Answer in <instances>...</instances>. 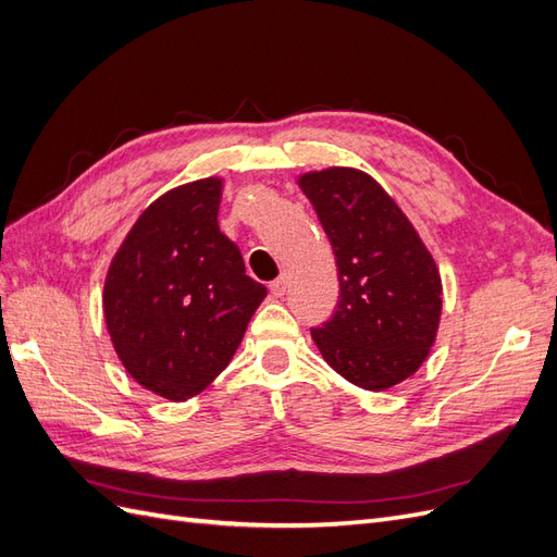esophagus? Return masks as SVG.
Masks as SVG:
<instances>
[{
    "label": "esophagus",
    "instance_id": "1",
    "mask_svg": "<svg viewBox=\"0 0 557 557\" xmlns=\"http://www.w3.org/2000/svg\"><path fill=\"white\" fill-rule=\"evenodd\" d=\"M285 288H288V276H285V274H281L276 281L269 283V290H272L274 297L285 295Z\"/></svg>",
    "mask_w": 557,
    "mask_h": 557
}]
</instances>
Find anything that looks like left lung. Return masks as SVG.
I'll use <instances>...</instances> for the list:
<instances>
[{"instance_id":"8db88e82","label":"left lung","mask_w":557,"mask_h":557,"mask_svg":"<svg viewBox=\"0 0 557 557\" xmlns=\"http://www.w3.org/2000/svg\"><path fill=\"white\" fill-rule=\"evenodd\" d=\"M334 250L339 305L311 330L325 362L352 385L387 391L425 362L442 318V276L381 185L352 166L297 178Z\"/></svg>"}]
</instances>
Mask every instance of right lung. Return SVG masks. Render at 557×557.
<instances>
[{"label":"right lung","mask_w":557,"mask_h":557,"mask_svg":"<svg viewBox=\"0 0 557 557\" xmlns=\"http://www.w3.org/2000/svg\"><path fill=\"white\" fill-rule=\"evenodd\" d=\"M223 181L164 193L132 225L104 281V320L127 374L146 391L185 401L237 352L267 297L246 276L242 250L218 227Z\"/></svg>","instance_id":"obj_1"}]
</instances>
